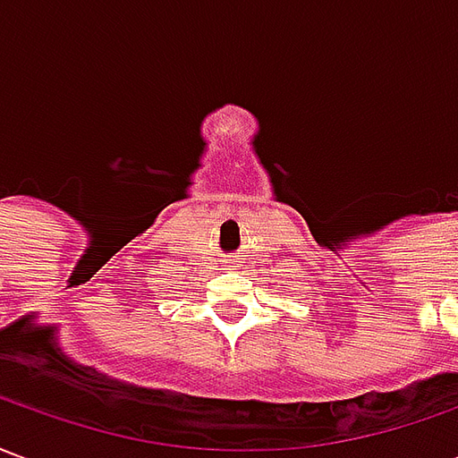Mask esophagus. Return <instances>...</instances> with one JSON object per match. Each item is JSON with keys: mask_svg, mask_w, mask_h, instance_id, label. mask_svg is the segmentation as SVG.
<instances>
[{"mask_svg": "<svg viewBox=\"0 0 458 458\" xmlns=\"http://www.w3.org/2000/svg\"><path fill=\"white\" fill-rule=\"evenodd\" d=\"M228 267H235V262H230V265H228Z\"/></svg>", "mask_w": 458, "mask_h": 458, "instance_id": "34e87169", "label": "esophagus"}]
</instances>
